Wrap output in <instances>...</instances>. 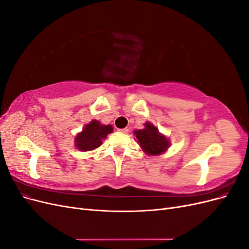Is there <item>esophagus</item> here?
<instances>
[{
  "label": "esophagus",
  "instance_id": "34e87169",
  "mask_svg": "<svg viewBox=\"0 0 249 249\" xmlns=\"http://www.w3.org/2000/svg\"><path fill=\"white\" fill-rule=\"evenodd\" d=\"M118 132H119V133L126 134L127 132H129V129H127V127H124V129H119V130H118Z\"/></svg>",
  "mask_w": 249,
  "mask_h": 249
}]
</instances>
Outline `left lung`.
<instances>
[{
  "mask_svg": "<svg viewBox=\"0 0 249 249\" xmlns=\"http://www.w3.org/2000/svg\"><path fill=\"white\" fill-rule=\"evenodd\" d=\"M135 137L140 148L148 156H160L167 152L170 146L169 138L159 132V129L152 123L146 122L141 130H135Z\"/></svg>",
  "mask_w": 249,
  "mask_h": 249,
  "instance_id": "8db88e82",
  "label": "left lung"
}]
</instances>
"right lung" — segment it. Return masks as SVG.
<instances>
[{
    "mask_svg": "<svg viewBox=\"0 0 249 249\" xmlns=\"http://www.w3.org/2000/svg\"><path fill=\"white\" fill-rule=\"evenodd\" d=\"M113 132L111 124H103L99 120H91L74 137V146L81 152H90L103 144V141Z\"/></svg>",
    "mask_w": 249,
    "mask_h": 249,
    "instance_id": "1",
    "label": "right lung"
}]
</instances>
